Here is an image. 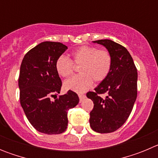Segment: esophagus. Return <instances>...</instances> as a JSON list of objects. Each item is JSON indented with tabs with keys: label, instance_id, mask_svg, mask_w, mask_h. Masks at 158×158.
Wrapping results in <instances>:
<instances>
[{
	"label": "esophagus",
	"instance_id": "34e87169",
	"mask_svg": "<svg viewBox=\"0 0 158 158\" xmlns=\"http://www.w3.org/2000/svg\"><path fill=\"white\" fill-rule=\"evenodd\" d=\"M78 96H79V99H80V101L81 102L82 100H84V99L85 98V94H81V93H80V94H78Z\"/></svg>",
	"mask_w": 158,
	"mask_h": 158
}]
</instances>
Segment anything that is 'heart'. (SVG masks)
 Masks as SVG:
<instances>
[{
  "label": "heart",
  "mask_w": 158,
  "mask_h": 158,
  "mask_svg": "<svg viewBox=\"0 0 158 158\" xmlns=\"http://www.w3.org/2000/svg\"><path fill=\"white\" fill-rule=\"evenodd\" d=\"M72 59L61 55L55 62V69L62 77H68L74 71V65H80L81 74L64 82V88L77 93H83L92 87L93 81L101 82L109 74L112 58L106 50H97L92 46H81L71 53Z\"/></svg>",
  "instance_id": "1"
}]
</instances>
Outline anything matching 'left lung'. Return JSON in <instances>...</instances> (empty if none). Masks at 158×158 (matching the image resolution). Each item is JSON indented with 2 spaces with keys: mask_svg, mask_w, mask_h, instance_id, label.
<instances>
[{
  "mask_svg": "<svg viewBox=\"0 0 158 158\" xmlns=\"http://www.w3.org/2000/svg\"><path fill=\"white\" fill-rule=\"evenodd\" d=\"M93 43L103 45L111 54L112 65L109 74L94 92L86 96L93 101L89 123L98 133H111L121 127L129 117L137 98L138 72L133 58L122 45L110 40ZM106 94L105 98L100 97Z\"/></svg>",
  "mask_w": 158,
  "mask_h": 158,
  "instance_id": "8db88e82",
  "label": "left lung"
}]
</instances>
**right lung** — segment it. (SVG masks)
Instances as JSON below:
<instances>
[{"label": "right lung", "instance_id": "1", "mask_svg": "<svg viewBox=\"0 0 158 158\" xmlns=\"http://www.w3.org/2000/svg\"><path fill=\"white\" fill-rule=\"evenodd\" d=\"M66 50L61 43L43 42L25 54L20 65V104L30 123L41 133H63L68 126V111L79 103L77 94L71 90L57 96L62 83L55 62Z\"/></svg>", "mask_w": 158, "mask_h": 158}]
</instances>
